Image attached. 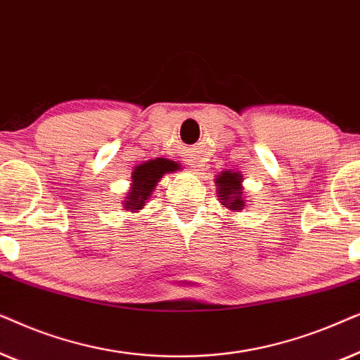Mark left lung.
I'll list each match as a JSON object with an SVG mask.
<instances>
[{
  "mask_svg": "<svg viewBox=\"0 0 360 360\" xmlns=\"http://www.w3.org/2000/svg\"><path fill=\"white\" fill-rule=\"evenodd\" d=\"M243 174L240 172L224 170L214 179L216 191L221 200V205L228 208L231 213H239L248 206V196L244 193Z\"/></svg>",
  "mask_w": 360,
  "mask_h": 360,
  "instance_id": "obj_1",
  "label": "left lung"
}]
</instances>
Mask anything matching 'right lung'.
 <instances>
[{"label":"right lung","instance_id":"1","mask_svg":"<svg viewBox=\"0 0 360 360\" xmlns=\"http://www.w3.org/2000/svg\"><path fill=\"white\" fill-rule=\"evenodd\" d=\"M179 169L180 165L175 160L162 159V157H157V159L147 160L144 164L137 165L134 172H132L131 190L127 191L124 201H122L124 210L137 211L144 208L147 200L150 198L152 191L155 190L162 176L176 172Z\"/></svg>","mask_w":360,"mask_h":360}]
</instances>
